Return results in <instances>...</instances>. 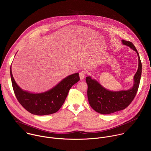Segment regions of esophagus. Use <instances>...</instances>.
I'll use <instances>...</instances> for the list:
<instances>
[{"label": "esophagus", "mask_w": 151, "mask_h": 151, "mask_svg": "<svg viewBox=\"0 0 151 151\" xmlns=\"http://www.w3.org/2000/svg\"><path fill=\"white\" fill-rule=\"evenodd\" d=\"M85 74H86V73L84 71H80L79 73V76H80V78L81 80H83L84 77H85Z\"/></svg>", "instance_id": "esophagus-1"}]
</instances>
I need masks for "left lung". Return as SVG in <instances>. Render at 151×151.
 I'll return each mask as SVG.
<instances>
[{"label": "left lung", "instance_id": "obj_1", "mask_svg": "<svg viewBox=\"0 0 151 151\" xmlns=\"http://www.w3.org/2000/svg\"><path fill=\"white\" fill-rule=\"evenodd\" d=\"M122 43L138 54V68L134 76V83L131 88L111 91L103 87L90 76L86 78L88 86L87 96L89 104L94 110L102 114H109L126 108L134 99L138 90L142 73V63L139 53L132 43L125 40H122Z\"/></svg>", "mask_w": 151, "mask_h": 151}]
</instances>
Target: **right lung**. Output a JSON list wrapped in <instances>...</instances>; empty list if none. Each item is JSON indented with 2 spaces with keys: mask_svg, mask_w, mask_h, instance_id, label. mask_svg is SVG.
<instances>
[{
  "mask_svg": "<svg viewBox=\"0 0 151 151\" xmlns=\"http://www.w3.org/2000/svg\"><path fill=\"white\" fill-rule=\"evenodd\" d=\"M10 77L14 94L19 103L27 111L37 115H49L57 112L61 107L71 87L80 80L78 73L70 75L50 90L34 94L20 88L16 84L12 73Z\"/></svg>",
  "mask_w": 151,
  "mask_h": 151,
  "instance_id": "right-lung-1",
  "label": "right lung"
}]
</instances>
